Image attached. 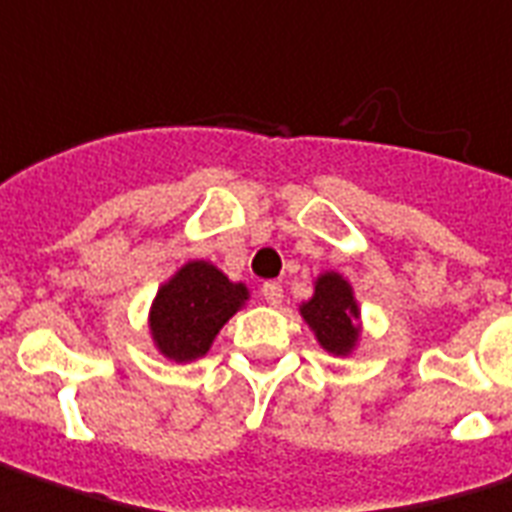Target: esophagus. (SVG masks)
<instances>
[{
    "mask_svg": "<svg viewBox=\"0 0 512 512\" xmlns=\"http://www.w3.org/2000/svg\"><path fill=\"white\" fill-rule=\"evenodd\" d=\"M262 298L270 303V306H278V303L284 301V290H281V284H276V281H264Z\"/></svg>",
    "mask_w": 512,
    "mask_h": 512,
    "instance_id": "esophagus-1",
    "label": "esophagus"
}]
</instances>
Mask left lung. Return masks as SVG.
Segmentation results:
<instances>
[{"label":"left lung","mask_w":512,"mask_h":512,"mask_svg":"<svg viewBox=\"0 0 512 512\" xmlns=\"http://www.w3.org/2000/svg\"><path fill=\"white\" fill-rule=\"evenodd\" d=\"M303 320L315 331L317 343L331 354H351L359 337V309L351 284L340 273H323L315 281V295L301 306Z\"/></svg>","instance_id":"obj_1"}]
</instances>
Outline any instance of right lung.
I'll return each mask as SVG.
<instances>
[{
	"label": "right lung",
	"mask_w": 512,
	"mask_h": 512,
	"mask_svg": "<svg viewBox=\"0 0 512 512\" xmlns=\"http://www.w3.org/2000/svg\"><path fill=\"white\" fill-rule=\"evenodd\" d=\"M245 301V284L228 281L214 264H183L158 290L150 309V331L158 351L175 362L203 357L217 331Z\"/></svg>",
	"instance_id": "right-lung-1"
}]
</instances>
